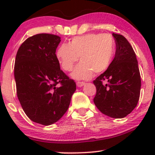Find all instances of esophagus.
Instances as JSON below:
<instances>
[{
  "label": "esophagus",
  "mask_w": 155,
  "mask_h": 155,
  "mask_svg": "<svg viewBox=\"0 0 155 155\" xmlns=\"http://www.w3.org/2000/svg\"><path fill=\"white\" fill-rule=\"evenodd\" d=\"M84 85H85V82H76V85H77L78 87H82V86H83Z\"/></svg>",
  "instance_id": "1"
}]
</instances>
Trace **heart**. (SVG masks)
Listing matches in <instances>:
<instances>
[{"mask_svg":"<svg viewBox=\"0 0 155 155\" xmlns=\"http://www.w3.org/2000/svg\"><path fill=\"white\" fill-rule=\"evenodd\" d=\"M115 51V40L108 34H87L77 36L69 43L57 48L56 58L65 71H71L80 56L82 61L76 67L72 76L88 79L95 73L106 71L110 66Z\"/></svg>","mask_w":155,"mask_h":155,"instance_id":"1","label":"heart"}]
</instances>
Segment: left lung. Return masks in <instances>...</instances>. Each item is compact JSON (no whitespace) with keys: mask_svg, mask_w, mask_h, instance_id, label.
<instances>
[{"mask_svg":"<svg viewBox=\"0 0 155 155\" xmlns=\"http://www.w3.org/2000/svg\"><path fill=\"white\" fill-rule=\"evenodd\" d=\"M116 44L115 55L110 66L93 83L97 92L94 103L104 115L122 118L138 104L141 78L136 54L127 40L112 34Z\"/></svg>","mask_w":155,"mask_h":155,"instance_id":"8db88e82","label":"left lung"}]
</instances>
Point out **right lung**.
<instances>
[{
	"label": "right lung",
	"mask_w": 155,
	"mask_h": 155,
	"mask_svg": "<svg viewBox=\"0 0 155 155\" xmlns=\"http://www.w3.org/2000/svg\"><path fill=\"white\" fill-rule=\"evenodd\" d=\"M60 42L59 36L36 34L22 43L15 57L18 99L30 119L43 125H50L64 115L76 89L56 58Z\"/></svg>",
	"instance_id": "obj_1"
}]
</instances>
